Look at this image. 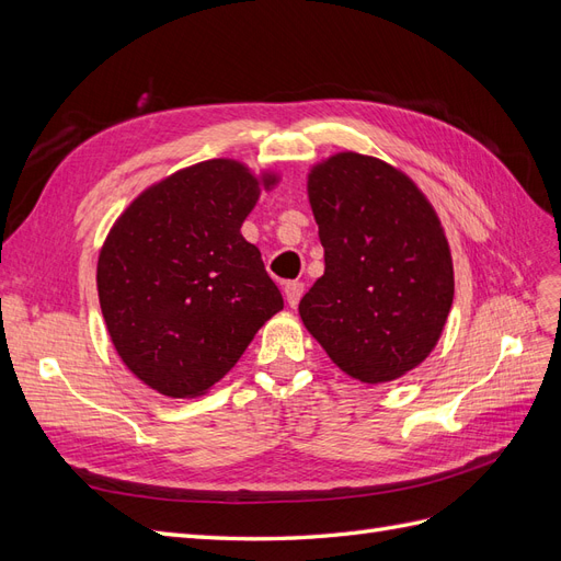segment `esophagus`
I'll return each instance as SVG.
<instances>
[{
  "label": "esophagus",
  "mask_w": 561,
  "mask_h": 561,
  "mask_svg": "<svg viewBox=\"0 0 561 561\" xmlns=\"http://www.w3.org/2000/svg\"><path fill=\"white\" fill-rule=\"evenodd\" d=\"M301 295H304V285L301 283H297V280L285 283V299H287V304H290L293 309L299 304Z\"/></svg>",
  "instance_id": "34e87169"
}]
</instances>
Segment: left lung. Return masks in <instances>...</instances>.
<instances>
[{
    "instance_id": "left-lung-1",
    "label": "left lung",
    "mask_w": 561,
    "mask_h": 561,
    "mask_svg": "<svg viewBox=\"0 0 561 561\" xmlns=\"http://www.w3.org/2000/svg\"><path fill=\"white\" fill-rule=\"evenodd\" d=\"M325 274L299 301L304 328L363 383L400 379L435 348L454 264L431 201L396 165L339 151L309 173Z\"/></svg>"
}]
</instances>
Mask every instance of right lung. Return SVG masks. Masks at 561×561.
I'll list each match as a JSON object with an SVG mask.
<instances>
[{
  "instance_id": "obj_1",
  "label": "right lung",
  "mask_w": 561,
  "mask_h": 561,
  "mask_svg": "<svg viewBox=\"0 0 561 561\" xmlns=\"http://www.w3.org/2000/svg\"><path fill=\"white\" fill-rule=\"evenodd\" d=\"M278 175L210 159L147 186L98 254V297L124 365L168 398H196L239 363L283 309L241 233Z\"/></svg>"
}]
</instances>
